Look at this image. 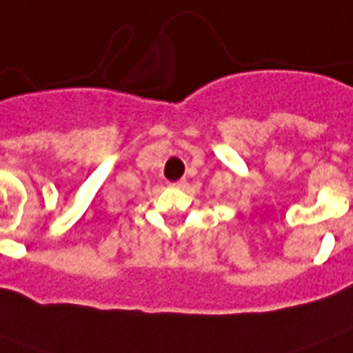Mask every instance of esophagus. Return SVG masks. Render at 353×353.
I'll return each mask as SVG.
<instances>
[{
	"label": "esophagus",
	"mask_w": 353,
	"mask_h": 353,
	"mask_svg": "<svg viewBox=\"0 0 353 353\" xmlns=\"http://www.w3.org/2000/svg\"><path fill=\"white\" fill-rule=\"evenodd\" d=\"M170 187L172 188H185V187H187V181H185V179H179V181L170 183Z\"/></svg>",
	"instance_id": "esophagus-1"
}]
</instances>
